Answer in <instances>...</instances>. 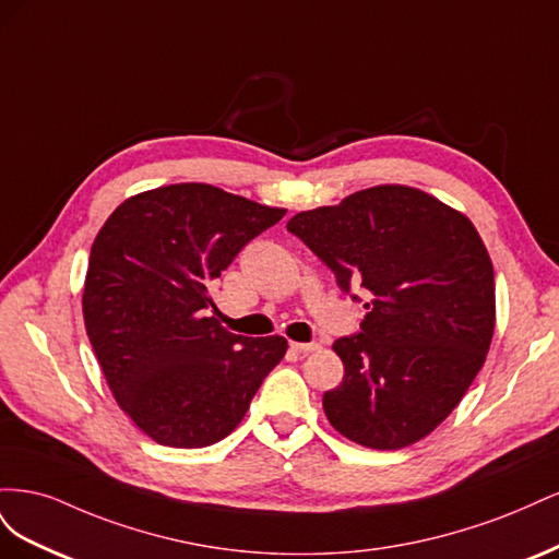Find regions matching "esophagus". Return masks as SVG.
<instances>
[{"instance_id":"obj_1","label":"esophagus","mask_w":559,"mask_h":559,"mask_svg":"<svg viewBox=\"0 0 559 559\" xmlns=\"http://www.w3.org/2000/svg\"><path fill=\"white\" fill-rule=\"evenodd\" d=\"M319 347H321L319 343H292V349L298 354H310V352H317Z\"/></svg>"}]
</instances>
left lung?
<instances>
[{"instance_id": "obj_1", "label": "left lung", "mask_w": 559, "mask_h": 559, "mask_svg": "<svg viewBox=\"0 0 559 559\" xmlns=\"http://www.w3.org/2000/svg\"><path fill=\"white\" fill-rule=\"evenodd\" d=\"M370 300L361 333L341 337L343 382L324 394L335 431L401 450L456 408L485 364L497 324L495 267L471 218L403 183H380L286 224Z\"/></svg>"}]
</instances>
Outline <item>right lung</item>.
Listing matches in <instances>:
<instances>
[{"instance_id": "add662e5", "label": "right lung", "mask_w": 559, "mask_h": 559, "mask_svg": "<svg viewBox=\"0 0 559 559\" xmlns=\"http://www.w3.org/2000/svg\"><path fill=\"white\" fill-rule=\"evenodd\" d=\"M284 214L189 181L130 195L99 228L83 321L116 403L151 441L218 443L284 359L286 337L230 333L210 294L238 251Z\"/></svg>"}]
</instances>
